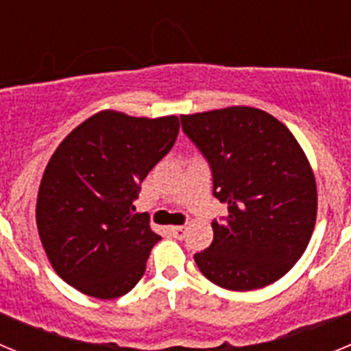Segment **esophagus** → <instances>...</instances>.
Instances as JSON below:
<instances>
[{"mask_svg":"<svg viewBox=\"0 0 351 351\" xmlns=\"http://www.w3.org/2000/svg\"><path fill=\"white\" fill-rule=\"evenodd\" d=\"M172 234L173 237L182 241V239L186 237V226H172Z\"/></svg>","mask_w":351,"mask_h":351,"instance_id":"esophagus-1","label":"esophagus"}]
</instances>
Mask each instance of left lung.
I'll use <instances>...</instances> for the list:
<instances>
[{
    "instance_id": "obj_1",
    "label": "left lung",
    "mask_w": 351,
    "mask_h": 351,
    "mask_svg": "<svg viewBox=\"0 0 351 351\" xmlns=\"http://www.w3.org/2000/svg\"><path fill=\"white\" fill-rule=\"evenodd\" d=\"M182 132L213 173V195L228 204L214 219L198 269L218 287L247 291L283 278L308 247L316 182L290 130L260 108L228 107L181 116Z\"/></svg>"
}]
</instances>
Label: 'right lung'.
<instances>
[{
    "label": "right lung",
    "instance_id": "add662e5",
    "mask_svg": "<svg viewBox=\"0 0 351 351\" xmlns=\"http://www.w3.org/2000/svg\"><path fill=\"white\" fill-rule=\"evenodd\" d=\"M179 117H130L104 110L64 138L49 160L36 226L61 280L96 299L125 295L141 281L160 235L133 214L141 184L169 154Z\"/></svg>",
    "mask_w": 351,
    "mask_h": 351
}]
</instances>
